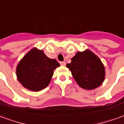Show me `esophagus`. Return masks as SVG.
<instances>
[{"label":"esophagus","instance_id":"34e87169","mask_svg":"<svg viewBox=\"0 0 124 124\" xmlns=\"http://www.w3.org/2000/svg\"><path fill=\"white\" fill-rule=\"evenodd\" d=\"M60 64L61 66H65L66 65V62H60Z\"/></svg>","mask_w":124,"mask_h":124}]
</instances>
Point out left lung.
<instances>
[{"instance_id":"left-lung-1","label":"left lung","mask_w":124,"mask_h":124,"mask_svg":"<svg viewBox=\"0 0 124 124\" xmlns=\"http://www.w3.org/2000/svg\"><path fill=\"white\" fill-rule=\"evenodd\" d=\"M66 66L81 88L93 90L101 85L105 78V68L98 57L89 50L78 52Z\"/></svg>"}]
</instances>
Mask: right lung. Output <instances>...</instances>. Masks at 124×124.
<instances>
[{"mask_svg": "<svg viewBox=\"0 0 124 124\" xmlns=\"http://www.w3.org/2000/svg\"><path fill=\"white\" fill-rule=\"evenodd\" d=\"M60 66L55 59L49 58L42 50L34 48L23 57L16 68V76L24 88L34 92L46 88L54 70Z\"/></svg>", "mask_w": 124, "mask_h": 124, "instance_id": "right-lung-1", "label": "right lung"}]
</instances>
